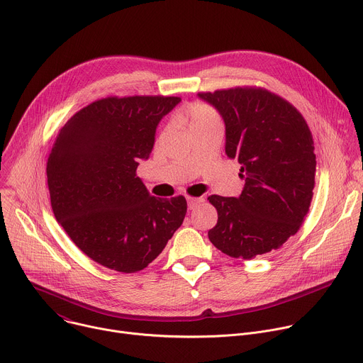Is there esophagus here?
Wrapping results in <instances>:
<instances>
[{
    "instance_id": "34e87169",
    "label": "esophagus",
    "mask_w": 363,
    "mask_h": 363,
    "mask_svg": "<svg viewBox=\"0 0 363 363\" xmlns=\"http://www.w3.org/2000/svg\"><path fill=\"white\" fill-rule=\"evenodd\" d=\"M203 199L202 198H195V196H188L186 198V202H188V208L189 210H195L196 208V206L202 202Z\"/></svg>"
}]
</instances>
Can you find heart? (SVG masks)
Wrapping results in <instances>:
<instances>
[{
    "label": "heart",
    "instance_id": "b5f03b06",
    "mask_svg": "<svg viewBox=\"0 0 363 363\" xmlns=\"http://www.w3.org/2000/svg\"><path fill=\"white\" fill-rule=\"evenodd\" d=\"M186 116L189 121V128L194 130L195 128L220 123L218 113L205 103H191L186 108Z\"/></svg>",
    "mask_w": 363,
    "mask_h": 363
}]
</instances>
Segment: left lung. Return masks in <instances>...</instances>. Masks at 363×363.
I'll use <instances>...</instances> for the list:
<instances>
[{
  "instance_id": "1",
  "label": "left lung",
  "mask_w": 363,
  "mask_h": 363,
  "mask_svg": "<svg viewBox=\"0 0 363 363\" xmlns=\"http://www.w3.org/2000/svg\"><path fill=\"white\" fill-rule=\"evenodd\" d=\"M225 123V153L241 165L240 196H208L218 221L210 241L234 258H252L283 245L308 213L316 155L301 113L262 87L198 93Z\"/></svg>"
}]
</instances>
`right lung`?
<instances>
[{
	"label": "right lung",
	"mask_w": 363,
	"mask_h": 363,
	"mask_svg": "<svg viewBox=\"0 0 363 363\" xmlns=\"http://www.w3.org/2000/svg\"><path fill=\"white\" fill-rule=\"evenodd\" d=\"M181 97L100 99L60 129L47 161L51 208L93 262L121 273L147 267L181 227L186 199L152 196L136 169Z\"/></svg>",
	"instance_id": "obj_1"
}]
</instances>
